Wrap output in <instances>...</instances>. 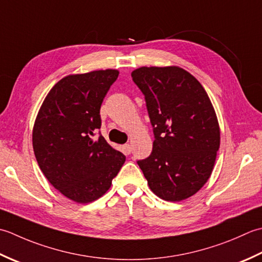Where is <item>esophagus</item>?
Segmentation results:
<instances>
[{"label":"esophagus","instance_id":"34e87169","mask_svg":"<svg viewBox=\"0 0 262 262\" xmlns=\"http://www.w3.org/2000/svg\"><path fill=\"white\" fill-rule=\"evenodd\" d=\"M123 150L125 154H131L132 151V147L130 143H125V145H123Z\"/></svg>","mask_w":262,"mask_h":262}]
</instances>
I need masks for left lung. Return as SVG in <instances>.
I'll return each instance as SVG.
<instances>
[{"instance_id":"obj_1","label":"left lung","mask_w":262,"mask_h":262,"mask_svg":"<svg viewBox=\"0 0 262 262\" xmlns=\"http://www.w3.org/2000/svg\"><path fill=\"white\" fill-rule=\"evenodd\" d=\"M145 95L155 136L150 156L138 161L155 194L181 201L210 178L221 143L211 101L201 83L179 67H141L131 73Z\"/></svg>"}]
</instances>
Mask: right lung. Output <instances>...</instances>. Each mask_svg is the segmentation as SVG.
Returning a JSON list of instances; mask_svg holds the SVG:
<instances>
[{"label":"right lung","instance_id":"add662e5","mask_svg":"<svg viewBox=\"0 0 262 262\" xmlns=\"http://www.w3.org/2000/svg\"><path fill=\"white\" fill-rule=\"evenodd\" d=\"M119 71L98 70L61 79L42 101L33 129V147L42 174L67 198L88 204L111 188L125 156L100 129V106Z\"/></svg>","mask_w":262,"mask_h":262}]
</instances>
